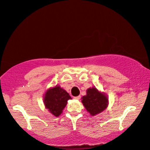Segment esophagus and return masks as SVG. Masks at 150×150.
<instances>
[{"label": "esophagus", "mask_w": 150, "mask_h": 150, "mask_svg": "<svg viewBox=\"0 0 150 150\" xmlns=\"http://www.w3.org/2000/svg\"><path fill=\"white\" fill-rule=\"evenodd\" d=\"M74 99H77V100H78V99H80V96H77V97H74Z\"/></svg>", "instance_id": "1"}]
</instances>
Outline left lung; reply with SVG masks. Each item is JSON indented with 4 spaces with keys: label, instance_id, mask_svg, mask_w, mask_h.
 I'll return each instance as SVG.
<instances>
[{
    "label": "left lung",
    "instance_id": "left-lung-1",
    "mask_svg": "<svg viewBox=\"0 0 150 150\" xmlns=\"http://www.w3.org/2000/svg\"><path fill=\"white\" fill-rule=\"evenodd\" d=\"M81 99L83 106L93 116L103 112L108 105L107 96L95 87L88 89L86 95L83 96Z\"/></svg>",
    "mask_w": 150,
    "mask_h": 150
}]
</instances>
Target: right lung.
Returning <instances> with one entry per match:
<instances>
[{
    "mask_svg": "<svg viewBox=\"0 0 150 150\" xmlns=\"http://www.w3.org/2000/svg\"><path fill=\"white\" fill-rule=\"evenodd\" d=\"M71 97L65 90L59 86L47 90L44 97L45 108L52 115L58 117L67 105V101Z\"/></svg>",
    "mask_w": 150,
    "mask_h": 150,
    "instance_id": "right-lung-1",
    "label": "right lung"
}]
</instances>
